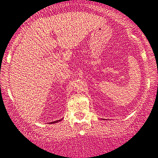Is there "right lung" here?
Listing matches in <instances>:
<instances>
[{
    "label": "right lung",
    "instance_id": "add662e5",
    "mask_svg": "<svg viewBox=\"0 0 158 158\" xmlns=\"http://www.w3.org/2000/svg\"><path fill=\"white\" fill-rule=\"evenodd\" d=\"M61 121V119H60V120H58V121H53V122H50L51 123V124H53V123H58V122H59V121Z\"/></svg>",
    "mask_w": 158,
    "mask_h": 158
}]
</instances>
